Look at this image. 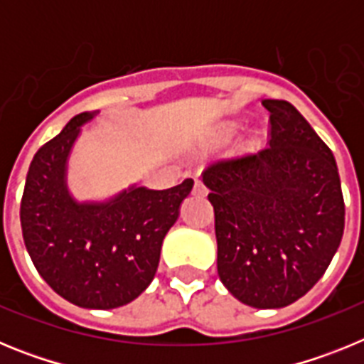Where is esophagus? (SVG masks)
Listing matches in <instances>:
<instances>
[{
  "label": "esophagus",
  "instance_id": "esophagus-1",
  "mask_svg": "<svg viewBox=\"0 0 364 364\" xmlns=\"http://www.w3.org/2000/svg\"><path fill=\"white\" fill-rule=\"evenodd\" d=\"M195 195H205V186L202 184V180H195V188H193Z\"/></svg>",
  "mask_w": 364,
  "mask_h": 364
}]
</instances>
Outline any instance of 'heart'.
Returning a JSON list of instances; mask_svg holds the SVG:
<instances>
[{
    "mask_svg": "<svg viewBox=\"0 0 364 364\" xmlns=\"http://www.w3.org/2000/svg\"><path fill=\"white\" fill-rule=\"evenodd\" d=\"M237 131H239V125L235 122H222L213 131V144L215 146H224V144L231 142V138L237 134Z\"/></svg>",
    "mask_w": 364,
    "mask_h": 364,
    "instance_id": "b5f03b06",
    "label": "heart"
}]
</instances>
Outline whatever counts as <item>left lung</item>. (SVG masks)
I'll list each match as a JSON object with an SVG mask.
<instances>
[{"label":"left lung","mask_w":364,"mask_h":364,"mask_svg":"<svg viewBox=\"0 0 364 364\" xmlns=\"http://www.w3.org/2000/svg\"><path fill=\"white\" fill-rule=\"evenodd\" d=\"M269 147L204 171L215 210L217 272L247 306L284 308L324 275L345 231L332 151L286 100H262Z\"/></svg>","instance_id":"left-lung-1"}]
</instances>
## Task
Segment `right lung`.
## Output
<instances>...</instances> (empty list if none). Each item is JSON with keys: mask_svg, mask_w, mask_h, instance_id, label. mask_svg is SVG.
I'll return each instance as SVG.
<instances>
[{"mask_svg": "<svg viewBox=\"0 0 364 364\" xmlns=\"http://www.w3.org/2000/svg\"><path fill=\"white\" fill-rule=\"evenodd\" d=\"M96 114L74 117L38 149L19 218L28 255L58 295L80 308L112 310L134 301L154 279L164 237L193 180L169 189L133 184L107 200H76L67 186V164L82 125Z\"/></svg>", "mask_w": 364, "mask_h": 364, "instance_id": "1", "label": "right lung"}]
</instances>
